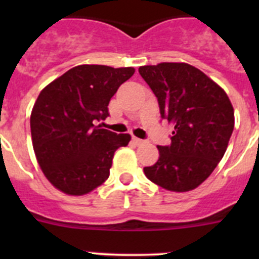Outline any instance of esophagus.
<instances>
[{
	"mask_svg": "<svg viewBox=\"0 0 259 259\" xmlns=\"http://www.w3.org/2000/svg\"><path fill=\"white\" fill-rule=\"evenodd\" d=\"M132 143H134L135 145H141V144H144V140L137 139V137H132Z\"/></svg>",
	"mask_w": 259,
	"mask_h": 259,
	"instance_id": "1",
	"label": "esophagus"
}]
</instances>
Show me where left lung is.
I'll return each mask as SVG.
<instances>
[{
    "label": "left lung",
    "instance_id": "obj_1",
    "mask_svg": "<svg viewBox=\"0 0 259 259\" xmlns=\"http://www.w3.org/2000/svg\"><path fill=\"white\" fill-rule=\"evenodd\" d=\"M174 124L171 144L158 145L157 163L144 167L150 182L167 191L197 188L223 158L235 125L233 107L223 89L188 63L163 62L139 68Z\"/></svg>",
    "mask_w": 259,
    "mask_h": 259
}]
</instances>
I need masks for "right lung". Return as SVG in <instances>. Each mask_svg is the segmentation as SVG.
I'll return each mask as SVG.
<instances>
[{"mask_svg": "<svg viewBox=\"0 0 259 259\" xmlns=\"http://www.w3.org/2000/svg\"><path fill=\"white\" fill-rule=\"evenodd\" d=\"M134 67L81 65L45 87L31 114L33 150L47 179L71 196L89 193L110 175L114 153L131 136L96 125Z\"/></svg>", "mask_w": 259, "mask_h": 259, "instance_id": "add662e5", "label": "right lung"}]
</instances>
